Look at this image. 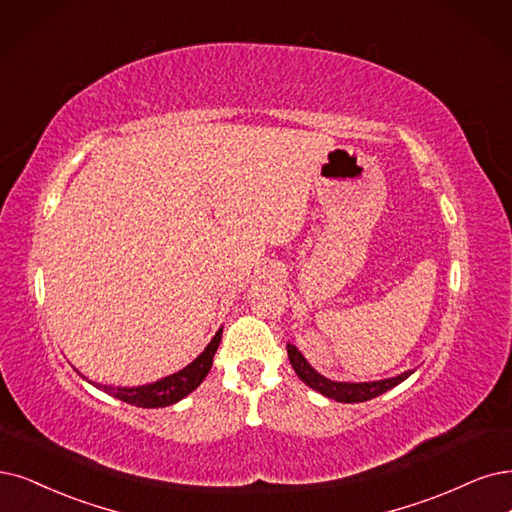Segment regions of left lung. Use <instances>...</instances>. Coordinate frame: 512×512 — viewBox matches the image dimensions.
Returning a JSON list of instances; mask_svg holds the SVG:
<instances>
[{
    "label": "left lung",
    "mask_w": 512,
    "mask_h": 512,
    "mask_svg": "<svg viewBox=\"0 0 512 512\" xmlns=\"http://www.w3.org/2000/svg\"><path fill=\"white\" fill-rule=\"evenodd\" d=\"M287 352H289V361H291L299 380L306 386H310L312 390L320 392L323 396H327V399H333L337 403L371 401V399H375V396H380V394L388 392L390 388L399 386L413 373V369H411V371H405L396 377H386V380H375V382H335V380H329V377H325V375H320L306 361V356L301 354L293 344H287Z\"/></svg>",
    "instance_id": "obj_1"
}]
</instances>
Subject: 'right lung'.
I'll return each mask as SVG.
<instances>
[{"mask_svg": "<svg viewBox=\"0 0 512 512\" xmlns=\"http://www.w3.org/2000/svg\"><path fill=\"white\" fill-rule=\"evenodd\" d=\"M221 333L223 329H219L215 333V337L208 342V346L198 354V358H194L192 363L187 367H183L181 371L173 373V375H166L158 382H151V384H143V386H109V384H94L99 390L107 392L113 399H120L128 405H135V407H143V409H156V407H168V405H175L185 396L196 390L204 377L208 375L213 367V356L219 348L221 342Z\"/></svg>", "mask_w": 512, "mask_h": 512, "instance_id": "right-lung-1", "label": "right lung"}]
</instances>
